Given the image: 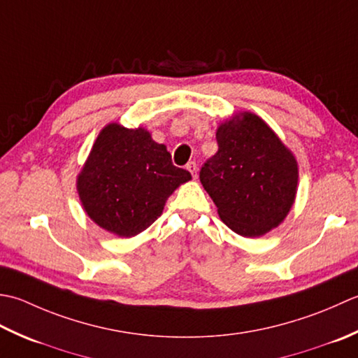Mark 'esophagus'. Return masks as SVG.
<instances>
[{
    "instance_id": "34e87169",
    "label": "esophagus",
    "mask_w": 358,
    "mask_h": 358,
    "mask_svg": "<svg viewBox=\"0 0 358 358\" xmlns=\"http://www.w3.org/2000/svg\"><path fill=\"white\" fill-rule=\"evenodd\" d=\"M187 170L192 173V176L196 179L198 178V165H196V162H188L187 164Z\"/></svg>"
}]
</instances>
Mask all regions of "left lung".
Listing matches in <instances>:
<instances>
[{"mask_svg":"<svg viewBox=\"0 0 358 358\" xmlns=\"http://www.w3.org/2000/svg\"><path fill=\"white\" fill-rule=\"evenodd\" d=\"M217 151L199 171L217 213L241 236L275 229L295 201L298 169L266 122L252 113L217 128Z\"/></svg>","mask_w":358,"mask_h":358,"instance_id":"8db88e82","label":"left lung"}]
</instances>
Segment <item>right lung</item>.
<instances>
[{
  "mask_svg": "<svg viewBox=\"0 0 358 358\" xmlns=\"http://www.w3.org/2000/svg\"><path fill=\"white\" fill-rule=\"evenodd\" d=\"M192 174L178 169L148 131L111 123L101 129L77 188L87 216L119 236H134L160 216L165 201Z\"/></svg>",
  "mask_w": 358,
  "mask_h": 358,
  "instance_id": "obj_1",
  "label": "right lung"
}]
</instances>
